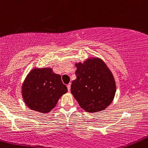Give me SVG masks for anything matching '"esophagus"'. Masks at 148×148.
Instances as JSON below:
<instances>
[{
  "mask_svg": "<svg viewBox=\"0 0 148 148\" xmlns=\"http://www.w3.org/2000/svg\"><path fill=\"white\" fill-rule=\"evenodd\" d=\"M66 87H67V89L69 91H70V88H71V84H69L67 86H66Z\"/></svg>",
  "mask_w": 148,
  "mask_h": 148,
  "instance_id": "34e87169",
  "label": "esophagus"
}]
</instances>
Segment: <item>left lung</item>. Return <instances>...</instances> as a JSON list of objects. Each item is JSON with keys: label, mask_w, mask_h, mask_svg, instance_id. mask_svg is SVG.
<instances>
[{"label": "left lung", "mask_w": 148, "mask_h": 148, "mask_svg": "<svg viewBox=\"0 0 148 148\" xmlns=\"http://www.w3.org/2000/svg\"><path fill=\"white\" fill-rule=\"evenodd\" d=\"M77 79L71 83V92L80 107L88 112L105 110L112 102L116 84L111 71L98 58L76 64Z\"/></svg>", "instance_id": "obj_1"}]
</instances>
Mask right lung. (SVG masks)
<instances>
[{"instance_id": "obj_1", "label": "right lung", "mask_w": 148, "mask_h": 148, "mask_svg": "<svg viewBox=\"0 0 148 148\" xmlns=\"http://www.w3.org/2000/svg\"><path fill=\"white\" fill-rule=\"evenodd\" d=\"M67 92L61 76L51 68H35L25 79L22 87L24 101L31 110L48 113L56 107L58 100Z\"/></svg>"}]
</instances>
